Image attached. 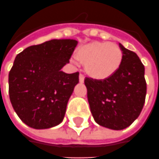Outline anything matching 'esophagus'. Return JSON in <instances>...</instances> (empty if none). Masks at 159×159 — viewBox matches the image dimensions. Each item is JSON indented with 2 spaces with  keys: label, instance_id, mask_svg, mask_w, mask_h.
Listing matches in <instances>:
<instances>
[{
  "label": "esophagus",
  "instance_id": "34e87169",
  "mask_svg": "<svg viewBox=\"0 0 159 159\" xmlns=\"http://www.w3.org/2000/svg\"><path fill=\"white\" fill-rule=\"evenodd\" d=\"M79 80H80V83H83V82H84V80H85L84 75H83V74H80V76H79Z\"/></svg>",
  "mask_w": 159,
  "mask_h": 159
}]
</instances>
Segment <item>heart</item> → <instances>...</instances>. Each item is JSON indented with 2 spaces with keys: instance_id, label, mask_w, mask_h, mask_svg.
Wrapping results in <instances>:
<instances>
[{
  "instance_id": "b5f03b06",
  "label": "heart",
  "mask_w": 159,
  "mask_h": 159,
  "mask_svg": "<svg viewBox=\"0 0 159 159\" xmlns=\"http://www.w3.org/2000/svg\"><path fill=\"white\" fill-rule=\"evenodd\" d=\"M75 58L85 64V70L90 77L106 80L119 69L123 61V52L115 43L93 41L78 48Z\"/></svg>"
}]
</instances>
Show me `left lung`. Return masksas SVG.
Here are the masks:
<instances>
[{
	"label": "left lung",
	"mask_w": 159,
	"mask_h": 159,
	"mask_svg": "<svg viewBox=\"0 0 159 159\" xmlns=\"http://www.w3.org/2000/svg\"><path fill=\"white\" fill-rule=\"evenodd\" d=\"M123 61L117 73L106 80L85 79L87 98L95 122L123 130L139 116L146 95L144 66L139 56L119 44Z\"/></svg>",
	"instance_id": "8db88e82"
}]
</instances>
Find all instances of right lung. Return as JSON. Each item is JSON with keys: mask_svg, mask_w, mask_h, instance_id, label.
Instances as JSON below:
<instances>
[{"mask_svg": "<svg viewBox=\"0 0 159 159\" xmlns=\"http://www.w3.org/2000/svg\"><path fill=\"white\" fill-rule=\"evenodd\" d=\"M77 44L73 39H54L28 47L15 57L8 75L9 98L16 114L29 127L48 129L63 121L80 73L61 69Z\"/></svg>", "mask_w": 159, "mask_h": 159, "instance_id": "add662e5", "label": "right lung"}]
</instances>
